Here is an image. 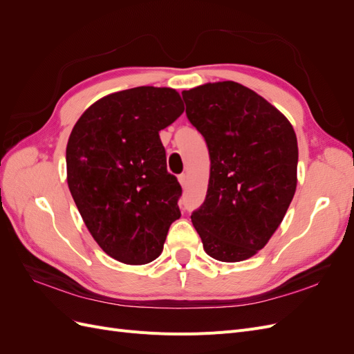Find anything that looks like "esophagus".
I'll use <instances>...</instances> for the list:
<instances>
[{
    "mask_svg": "<svg viewBox=\"0 0 354 354\" xmlns=\"http://www.w3.org/2000/svg\"><path fill=\"white\" fill-rule=\"evenodd\" d=\"M178 181H180V185H181V187H186L187 186V176L186 174H180L178 176Z\"/></svg>",
    "mask_w": 354,
    "mask_h": 354,
    "instance_id": "esophagus-1",
    "label": "esophagus"
}]
</instances>
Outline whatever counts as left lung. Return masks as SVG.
Returning <instances> with one entry per match:
<instances>
[{
	"instance_id": "obj_1",
	"label": "left lung",
	"mask_w": 354,
	"mask_h": 354,
	"mask_svg": "<svg viewBox=\"0 0 354 354\" xmlns=\"http://www.w3.org/2000/svg\"><path fill=\"white\" fill-rule=\"evenodd\" d=\"M181 94L211 160L207 198L192 223L212 259H251L281 226L295 194L294 128L273 104L238 82H208Z\"/></svg>"
}]
</instances>
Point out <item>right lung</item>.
Returning <instances> with one entry per match:
<instances>
[{
  "instance_id": "obj_1",
  "label": "right lung",
  "mask_w": 354,
  "mask_h": 354,
  "mask_svg": "<svg viewBox=\"0 0 354 354\" xmlns=\"http://www.w3.org/2000/svg\"><path fill=\"white\" fill-rule=\"evenodd\" d=\"M183 111L176 90L137 87L104 95L72 128L71 195L94 241L118 261L158 259L171 223L181 216V186L167 171L159 131Z\"/></svg>"
}]
</instances>
